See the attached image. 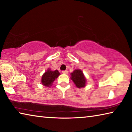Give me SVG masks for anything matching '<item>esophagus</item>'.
I'll return each instance as SVG.
<instances>
[{"mask_svg":"<svg viewBox=\"0 0 132 132\" xmlns=\"http://www.w3.org/2000/svg\"><path fill=\"white\" fill-rule=\"evenodd\" d=\"M62 73H63V74H65L67 75L68 73V70H64V71H62Z\"/></svg>","mask_w":132,"mask_h":132,"instance_id":"obj_1","label":"esophagus"}]
</instances>
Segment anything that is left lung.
Masks as SVG:
<instances>
[{
    "label": "left lung",
    "mask_w": 132,
    "mask_h": 132,
    "mask_svg": "<svg viewBox=\"0 0 132 132\" xmlns=\"http://www.w3.org/2000/svg\"><path fill=\"white\" fill-rule=\"evenodd\" d=\"M70 79L77 88H82L86 86L87 80L83 72L80 69H75L71 73Z\"/></svg>",
    "instance_id": "8db88e82"
}]
</instances>
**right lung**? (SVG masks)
<instances>
[{
  "label": "right lung",
  "mask_w": 132,
  "mask_h": 132,
  "mask_svg": "<svg viewBox=\"0 0 132 132\" xmlns=\"http://www.w3.org/2000/svg\"><path fill=\"white\" fill-rule=\"evenodd\" d=\"M60 75L61 74L57 70H52L51 69L48 68L42 76L41 81L42 84L47 87H51L52 86L53 81Z\"/></svg>",
  "instance_id": "obj_1"
}]
</instances>
